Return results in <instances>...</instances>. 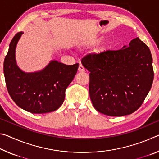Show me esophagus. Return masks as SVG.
I'll use <instances>...</instances> for the list:
<instances>
[{
    "label": "esophagus",
    "mask_w": 159,
    "mask_h": 159,
    "mask_svg": "<svg viewBox=\"0 0 159 159\" xmlns=\"http://www.w3.org/2000/svg\"><path fill=\"white\" fill-rule=\"evenodd\" d=\"M78 70H79V72H81V73H83V72H85V69L84 67H83L81 64H80V65L79 66V69H78Z\"/></svg>",
    "instance_id": "34e87169"
}]
</instances>
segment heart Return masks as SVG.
Listing matches in <instances>:
<instances>
[{
    "instance_id": "b5f03b06",
    "label": "heart",
    "mask_w": 159,
    "mask_h": 159,
    "mask_svg": "<svg viewBox=\"0 0 159 159\" xmlns=\"http://www.w3.org/2000/svg\"><path fill=\"white\" fill-rule=\"evenodd\" d=\"M99 41V38L95 37V38H92V39H88V41H86L85 43H86V45H93V44L96 43H98ZM107 45H102V46L98 50V52L99 53L101 52H103V51H104L107 49Z\"/></svg>"
}]
</instances>
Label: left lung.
<instances>
[{"instance_id": "obj_1", "label": "left lung", "mask_w": 159, "mask_h": 159, "mask_svg": "<svg viewBox=\"0 0 159 159\" xmlns=\"http://www.w3.org/2000/svg\"><path fill=\"white\" fill-rule=\"evenodd\" d=\"M90 72L89 93L97 111L110 116H122L138 110L154 80L149 47L139 38L129 47L88 54L81 60Z\"/></svg>"}]
</instances>
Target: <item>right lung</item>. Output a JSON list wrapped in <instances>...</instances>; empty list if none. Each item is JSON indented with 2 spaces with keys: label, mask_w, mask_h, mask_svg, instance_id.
<instances>
[{
  "label": "right lung",
  "mask_w": 159,
  "mask_h": 159,
  "mask_svg": "<svg viewBox=\"0 0 159 159\" xmlns=\"http://www.w3.org/2000/svg\"><path fill=\"white\" fill-rule=\"evenodd\" d=\"M22 31L16 34L5 56L3 71L5 84L12 100L20 108L32 114L55 111L64 102L65 90L73 80L79 63L73 65L51 61L44 69L25 73L15 61V48Z\"/></svg>",
  "instance_id": "right-lung-1"
}]
</instances>
